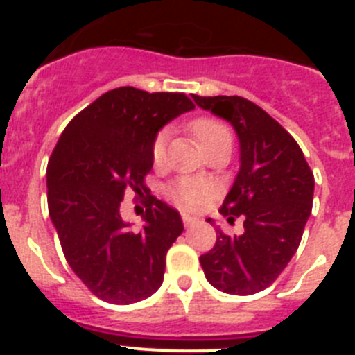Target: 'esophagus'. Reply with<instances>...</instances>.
Segmentation results:
<instances>
[{
  "label": "esophagus",
  "mask_w": 355,
  "mask_h": 355,
  "mask_svg": "<svg viewBox=\"0 0 355 355\" xmlns=\"http://www.w3.org/2000/svg\"><path fill=\"white\" fill-rule=\"evenodd\" d=\"M181 218H183V224L187 225H193V224H197V222H199V218H197V216H192V215H188V213H183V215H181Z\"/></svg>",
  "instance_id": "obj_1"
}]
</instances>
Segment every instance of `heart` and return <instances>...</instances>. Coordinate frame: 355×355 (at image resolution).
Here are the masks:
<instances>
[{
	"instance_id": "1",
	"label": "heart",
	"mask_w": 355,
	"mask_h": 355,
	"mask_svg": "<svg viewBox=\"0 0 355 355\" xmlns=\"http://www.w3.org/2000/svg\"><path fill=\"white\" fill-rule=\"evenodd\" d=\"M190 131H192L197 144H199V147L205 150V153L213 149V147H231V144H233L231 130L225 126L224 122L218 121V119H196V121L190 122ZM165 144H167V137H165V133H159L155 139V142H153V147H150V155H153V162L155 163H159L163 159V155H165ZM211 184L199 180H181L168 188V197H171L180 208L184 209L202 208V206L208 202L209 197H211Z\"/></svg>"
}]
</instances>
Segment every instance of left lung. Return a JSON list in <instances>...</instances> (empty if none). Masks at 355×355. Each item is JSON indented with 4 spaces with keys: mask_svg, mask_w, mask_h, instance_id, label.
<instances>
[{
    "mask_svg": "<svg viewBox=\"0 0 355 355\" xmlns=\"http://www.w3.org/2000/svg\"><path fill=\"white\" fill-rule=\"evenodd\" d=\"M192 97L236 131L240 171L220 213L227 222L241 215L245 229L233 238L216 229L215 247L200 256V266L216 290L258 293L274 283L299 249L311 215L315 178L299 144L258 105L240 96Z\"/></svg>",
    "mask_w": 355,
    "mask_h": 355,
    "instance_id": "8db88e82",
    "label": "left lung"
}]
</instances>
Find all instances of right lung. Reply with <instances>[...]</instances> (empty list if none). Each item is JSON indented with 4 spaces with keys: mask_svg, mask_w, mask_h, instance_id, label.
I'll return each mask as SVG.
<instances>
[{
    "mask_svg": "<svg viewBox=\"0 0 355 355\" xmlns=\"http://www.w3.org/2000/svg\"><path fill=\"white\" fill-rule=\"evenodd\" d=\"M196 108L184 94L121 87L81 110L48 163V208L72 272L110 304L139 302L163 283L165 256L183 233L180 213L149 196L140 231L122 220L126 192L144 196L156 135Z\"/></svg>",
    "mask_w": 355,
    "mask_h": 355,
    "instance_id": "add662e5",
    "label": "right lung"
}]
</instances>
